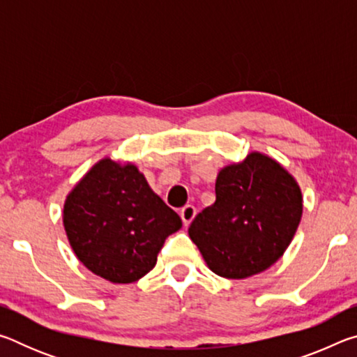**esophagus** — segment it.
Returning a JSON list of instances; mask_svg holds the SVG:
<instances>
[{"mask_svg": "<svg viewBox=\"0 0 357 357\" xmlns=\"http://www.w3.org/2000/svg\"><path fill=\"white\" fill-rule=\"evenodd\" d=\"M195 214H197V209H195V206H192V204H185V206L181 209V213H179L181 219H183V223L185 227L193 220Z\"/></svg>", "mask_w": 357, "mask_h": 357, "instance_id": "1", "label": "esophagus"}]
</instances>
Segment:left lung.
<instances>
[{"instance_id": "obj_1", "label": "left lung", "mask_w": 357, "mask_h": 357, "mask_svg": "<svg viewBox=\"0 0 357 357\" xmlns=\"http://www.w3.org/2000/svg\"><path fill=\"white\" fill-rule=\"evenodd\" d=\"M301 217L296 179L273 157L253 151L217 174L215 202L193 219L189 236L214 274L239 280L285 253Z\"/></svg>"}]
</instances>
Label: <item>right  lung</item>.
I'll list each match as a JSON object with an SVG mask.
<instances>
[{"label": "right lung", "mask_w": 357, "mask_h": 357, "mask_svg": "<svg viewBox=\"0 0 357 357\" xmlns=\"http://www.w3.org/2000/svg\"><path fill=\"white\" fill-rule=\"evenodd\" d=\"M63 223L84 268L112 283H132L155 266L181 217L151 189L137 165L104 157L66 197Z\"/></svg>", "instance_id": "add662e5"}]
</instances>
